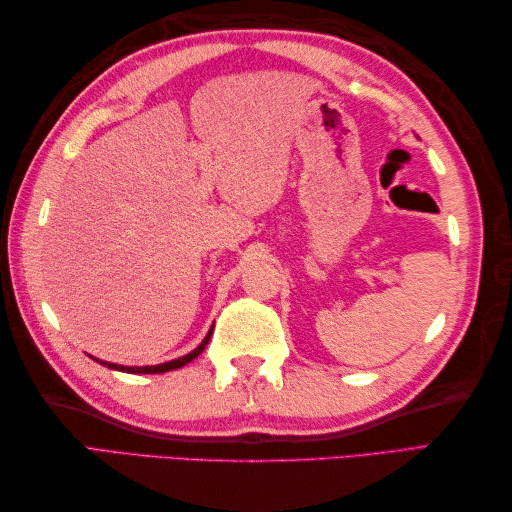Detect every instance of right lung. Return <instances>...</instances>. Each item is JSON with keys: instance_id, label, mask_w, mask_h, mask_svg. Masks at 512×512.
Masks as SVG:
<instances>
[{"instance_id": "1", "label": "right lung", "mask_w": 512, "mask_h": 512, "mask_svg": "<svg viewBox=\"0 0 512 512\" xmlns=\"http://www.w3.org/2000/svg\"><path fill=\"white\" fill-rule=\"evenodd\" d=\"M211 334H213V330L206 334V339L195 347V350L191 352V354H187V356H182V358H176V361H169V363H162V365H147V367H123V365H114V363H105V361H99V358H94V361H99L101 365H107L110 369H118V372H127V374H162V372H171V369H178V367H182V365H187V363H191L193 358H198L200 354H202V350H204V345L209 343V339H211Z\"/></svg>"}]
</instances>
